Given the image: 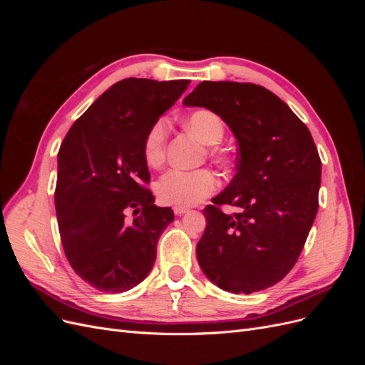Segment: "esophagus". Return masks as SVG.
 Returning a JSON list of instances; mask_svg holds the SVG:
<instances>
[{"label": "esophagus", "instance_id": "esophagus-1", "mask_svg": "<svg viewBox=\"0 0 365 365\" xmlns=\"http://www.w3.org/2000/svg\"><path fill=\"white\" fill-rule=\"evenodd\" d=\"M187 212H189V208H187V207H178V205L173 207V213H175L176 216H181V215H184V213H187Z\"/></svg>", "mask_w": 365, "mask_h": 365}]
</instances>
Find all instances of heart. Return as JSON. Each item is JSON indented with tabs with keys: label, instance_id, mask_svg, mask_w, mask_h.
Masks as SVG:
<instances>
[{
	"label": "heart",
	"instance_id": "b5f03b06",
	"mask_svg": "<svg viewBox=\"0 0 365 365\" xmlns=\"http://www.w3.org/2000/svg\"><path fill=\"white\" fill-rule=\"evenodd\" d=\"M187 125L207 145H216L224 137V123L217 114L200 109L187 117ZM169 137L168 118H158L148 129L143 140V157L150 168H158L165 158ZM217 189L216 175L208 169L185 170L173 168L157 182V195L164 204L190 207L202 202Z\"/></svg>",
	"mask_w": 365,
	"mask_h": 365
}]
</instances>
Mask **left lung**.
I'll return each instance as SVG.
<instances>
[{
	"label": "left lung",
	"mask_w": 365,
	"mask_h": 365,
	"mask_svg": "<svg viewBox=\"0 0 365 365\" xmlns=\"http://www.w3.org/2000/svg\"><path fill=\"white\" fill-rule=\"evenodd\" d=\"M182 103L217 114L239 145L237 173L204 208L200 267L224 291L267 289L292 269L317 216L322 160L311 132L260 85L204 81ZM222 203L240 212L225 215Z\"/></svg>",
	"instance_id": "left-lung-1"
}]
</instances>
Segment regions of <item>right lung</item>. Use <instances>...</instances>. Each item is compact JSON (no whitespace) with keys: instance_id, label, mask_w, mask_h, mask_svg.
I'll use <instances>...</instances> for the list:
<instances>
[{"instance_id":"1","label":"right lung","mask_w":365,"mask_h":365,"mask_svg":"<svg viewBox=\"0 0 365 365\" xmlns=\"http://www.w3.org/2000/svg\"><path fill=\"white\" fill-rule=\"evenodd\" d=\"M190 81L129 77L77 118L58 153L54 192L63 252L74 272L102 292H125L150 272L163 231L175 219L157 207L143 140ZM132 211L134 220L125 213Z\"/></svg>"}]
</instances>
